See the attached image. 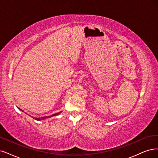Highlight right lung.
I'll return each instance as SVG.
<instances>
[{
	"mask_svg": "<svg viewBox=\"0 0 158 158\" xmlns=\"http://www.w3.org/2000/svg\"><path fill=\"white\" fill-rule=\"evenodd\" d=\"M21 110V109H20ZM61 112H60V113H56V114H52V116H45V117H42V118H36L35 119H36V120H42V119H44V118H49V117H51V116H56V115H58V114H59Z\"/></svg>",
	"mask_w": 158,
	"mask_h": 158,
	"instance_id": "1",
	"label": "right lung"
}]
</instances>
